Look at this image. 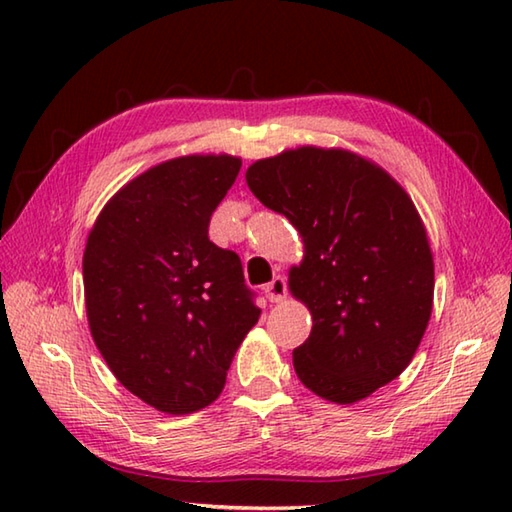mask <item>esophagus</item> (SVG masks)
<instances>
[{"mask_svg":"<svg viewBox=\"0 0 512 512\" xmlns=\"http://www.w3.org/2000/svg\"><path fill=\"white\" fill-rule=\"evenodd\" d=\"M286 292H288V286L284 277H275L270 284L264 286V295L270 303H279L281 299H286Z\"/></svg>","mask_w":512,"mask_h":512,"instance_id":"1","label":"esophagus"}]
</instances>
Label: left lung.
<instances>
[{
  "label": "left lung",
  "mask_w": 512,
  "mask_h": 512,
  "mask_svg": "<svg viewBox=\"0 0 512 512\" xmlns=\"http://www.w3.org/2000/svg\"><path fill=\"white\" fill-rule=\"evenodd\" d=\"M248 189L303 237L288 288L312 314L292 352L314 394L352 405L402 374L433 308V255L407 191L347 149L297 147L253 162Z\"/></svg>",
  "instance_id": "left-lung-1"
}]
</instances>
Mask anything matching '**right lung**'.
Masks as SVG:
<instances>
[{"label": "right lung", "instance_id": "1", "mask_svg": "<svg viewBox=\"0 0 512 512\" xmlns=\"http://www.w3.org/2000/svg\"><path fill=\"white\" fill-rule=\"evenodd\" d=\"M242 167L228 154L160 162L103 206L83 253L92 339L125 389L171 416L222 394L257 323L253 292L209 222Z\"/></svg>", "mask_w": 512, "mask_h": 512}]
</instances>
